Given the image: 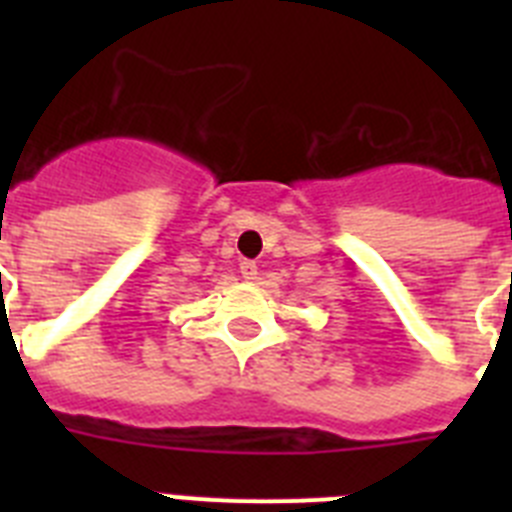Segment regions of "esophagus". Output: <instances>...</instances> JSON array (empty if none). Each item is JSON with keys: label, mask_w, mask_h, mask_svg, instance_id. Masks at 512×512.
I'll return each instance as SVG.
<instances>
[{"label": "esophagus", "mask_w": 512, "mask_h": 512, "mask_svg": "<svg viewBox=\"0 0 512 512\" xmlns=\"http://www.w3.org/2000/svg\"><path fill=\"white\" fill-rule=\"evenodd\" d=\"M241 274H243V279L253 282V279H256V274H259V266L253 264V261H241Z\"/></svg>", "instance_id": "obj_1"}]
</instances>
